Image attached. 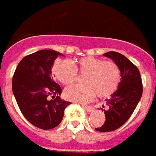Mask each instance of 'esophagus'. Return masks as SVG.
Masks as SVG:
<instances>
[{
    "label": "esophagus",
    "mask_w": 156,
    "mask_h": 156,
    "mask_svg": "<svg viewBox=\"0 0 156 156\" xmlns=\"http://www.w3.org/2000/svg\"><path fill=\"white\" fill-rule=\"evenodd\" d=\"M82 107H83V108H84L85 110L86 111V112H93V110H94V108H92V107L90 106H86V105H82Z\"/></svg>",
    "instance_id": "34e87169"
}]
</instances>
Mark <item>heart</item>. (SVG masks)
Listing matches in <instances>:
<instances>
[{"label":"heart","mask_w":156,"mask_h":156,"mask_svg":"<svg viewBox=\"0 0 156 156\" xmlns=\"http://www.w3.org/2000/svg\"><path fill=\"white\" fill-rule=\"evenodd\" d=\"M85 74L84 85H73L65 90L64 96L69 101L86 103L94 97L106 98L117 90L120 80L118 66L111 61L86 56L70 62L57 60L52 66V74L62 84L69 85L77 78V74Z\"/></svg>","instance_id":"heart-1"}]
</instances>
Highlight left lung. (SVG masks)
<instances>
[{"instance_id":"1","label":"left lung","mask_w":156,"mask_h":156,"mask_svg":"<svg viewBox=\"0 0 156 156\" xmlns=\"http://www.w3.org/2000/svg\"><path fill=\"white\" fill-rule=\"evenodd\" d=\"M103 55L111 58L118 66L121 77L117 90L109 99L105 100L108 108H99L104 111L105 120L96 130L106 133L119 129L129 120L140 100L143 86L138 68L125 55L116 51L106 52Z\"/></svg>"}]
</instances>
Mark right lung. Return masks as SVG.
<instances>
[{
	"label": "right lung",
	"mask_w": 156,
	"mask_h": 156,
	"mask_svg": "<svg viewBox=\"0 0 156 156\" xmlns=\"http://www.w3.org/2000/svg\"><path fill=\"white\" fill-rule=\"evenodd\" d=\"M62 54L41 50L25 56L19 62L12 78V92L20 109L31 124L48 130L55 128L70 104L62 100V89L51 77V68ZM53 99L50 100L49 97Z\"/></svg>",
	"instance_id": "obj_1"
}]
</instances>
